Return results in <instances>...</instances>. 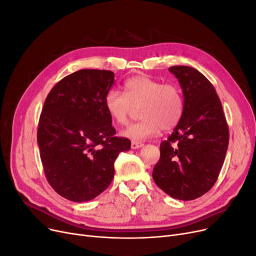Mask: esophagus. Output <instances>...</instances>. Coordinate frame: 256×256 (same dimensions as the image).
<instances>
[{
    "label": "esophagus",
    "mask_w": 256,
    "mask_h": 256,
    "mask_svg": "<svg viewBox=\"0 0 256 256\" xmlns=\"http://www.w3.org/2000/svg\"><path fill=\"white\" fill-rule=\"evenodd\" d=\"M142 146H143V143H141V142L132 141V143H130V148H132V150H137V148H142Z\"/></svg>",
    "instance_id": "esophagus-1"
}]
</instances>
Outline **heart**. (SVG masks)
<instances>
[{
	"label": "heart",
	"mask_w": 256,
	"mask_h": 256,
	"mask_svg": "<svg viewBox=\"0 0 256 256\" xmlns=\"http://www.w3.org/2000/svg\"><path fill=\"white\" fill-rule=\"evenodd\" d=\"M104 106L115 124H126L135 108L141 106V121L130 126L122 135L132 141L157 136L161 130H170L179 124L184 110L180 88L163 84L146 75L130 77L124 82V93L110 90L104 97Z\"/></svg>",
	"instance_id": "1"
}]
</instances>
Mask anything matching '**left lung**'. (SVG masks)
I'll return each mask as SVG.
<instances>
[{"mask_svg":"<svg viewBox=\"0 0 256 256\" xmlns=\"http://www.w3.org/2000/svg\"><path fill=\"white\" fill-rule=\"evenodd\" d=\"M184 110L172 134L160 144L152 179L174 198L190 201L205 194L218 180L229 143L223 106L214 88L196 69L174 66Z\"/></svg>","mask_w":256,"mask_h":256,"instance_id":"left-lung-1","label":"left lung"}]
</instances>
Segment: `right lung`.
I'll return each mask as SVG.
<instances>
[{"mask_svg":"<svg viewBox=\"0 0 256 256\" xmlns=\"http://www.w3.org/2000/svg\"><path fill=\"white\" fill-rule=\"evenodd\" d=\"M114 73L84 69L66 76L48 94L38 128L44 172L53 190L73 202L104 192L114 178L119 152L130 148L116 137L104 97Z\"/></svg>","mask_w":256,"mask_h":256,"instance_id":"obj_1","label":"right lung"}]
</instances>
